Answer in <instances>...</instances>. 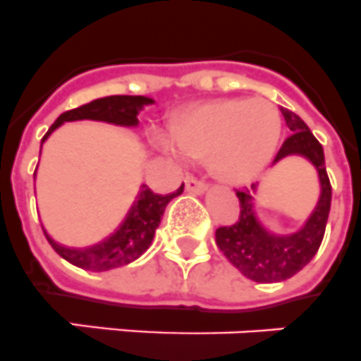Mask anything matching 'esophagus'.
<instances>
[{
    "mask_svg": "<svg viewBox=\"0 0 361 361\" xmlns=\"http://www.w3.org/2000/svg\"><path fill=\"white\" fill-rule=\"evenodd\" d=\"M185 189L189 190V192H196V195H200V192H204V190L207 189V185H205L204 180H200L198 176H187Z\"/></svg>",
    "mask_w": 361,
    "mask_h": 361,
    "instance_id": "1",
    "label": "esophagus"
}]
</instances>
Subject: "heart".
Returning a JSON list of instances; mask_svg holds the SVG:
<instances>
[{
	"instance_id": "heart-1",
	"label": "heart",
	"mask_w": 361,
	"mask_h": 361,
	"mask_svg": "<svg viewBox=\"0 0 361 361\" xmlns=\"http://www.w3.org/2000/svg\"><path fill=\"white\" fill-rule=\"evenodd\" d=\"M281 134V115L269 102L231 99L187 110L157 145L176 161L209 156L222 180L246 183L271 161Z\"/></svg>"
}]
</instances>
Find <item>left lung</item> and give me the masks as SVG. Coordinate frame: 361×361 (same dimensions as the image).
Instances as JSON below:
<instances>
[{"label":"left lung","mask_w":361,"mask_h":361,"mask_svg":"<svg viewBox=\"0 0 361 361\" xmlns=\"http://www.w3.org/2000/svg\"><path fill=\"white\" fill-rule=\"evenodd\" d=\"M281 114L293 134L283 143L275 156V163L290 154H299L310 159L319 174L321 196L305 227L288 237H275L260 226L255 216L251 198V189H255V185H251V189L244 187L242 190H237L240 214L237 222L231 226L218 227L216 246L235 268L240 269V274L257 283L286 281L310 262L325 235L332 200V187L325 169L323 147L299 115L286 108H281Z\"/></svg>","instance_id":"8db88e82"}]
</instances>
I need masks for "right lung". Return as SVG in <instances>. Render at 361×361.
I'll return each instance as SVG.
<instances>
[{
  "label": "right lung",
  "mask_w": 361,
  "mask_h": 361,
  "mask_svg": "<svg viewBox=\"0 0 361 361\" xmlns=\"http://www.w3.org/2000/svg\"><path fill=\"white\" fill-rule=\"evenodd\" d=\"M152 99L141 95H111L95 99L87 104L78 106L75 110L63 111L59 119L54 121L53 126L47 130L42 143L59 128L62 123L68 121H104V123L121 124V126H137L139 110L145 104H152ZM183 192V185L171 195H156L147 185L141 187L135 204L130 209L128 216L121 224L117 231L86 250H71V247L59 246L56 242L51 240L49 235H45L53 250L62 259L71 262L73 266L87 269V271H106V269L119 268V266L130 264L132 260L143 255L148 246L152 244L154 233L161 222L163 211L172 198Z\"/></svg>",
  "instance_id": "right-lung-1"
}]
</instances>
